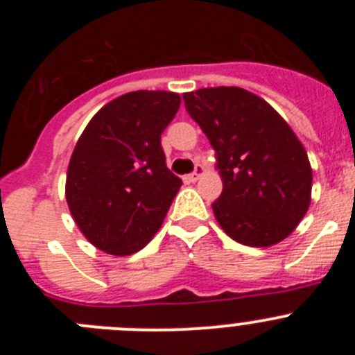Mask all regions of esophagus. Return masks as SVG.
Instances as JSON below:
<instances>
[{"instance_id": "1", "label": "esophagus", "mask_w": 355, "mask_h": 355, "mask_svg": "<svg viewBox=\"0 0 355 355\" xmlns=\"http://www.w3.org/2000/svg\"><path fill=\"white\" fill-rule=\"evenodd\" d=\"M202 174H205V167H202V165H196V172L188 174L187 178H184V181H187V183H196Z\"/></svg>"}]
</instances>
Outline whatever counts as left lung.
Masks as SVG:
<instances>
[{
  "instance_id": "left-lung-1",
  "label": "left lung",
  "mask_w": 355,
  "mask_h": 355,
  "mask_svg": "<svg viewBox=\"0 0 355 355\" xmlns=\"http://www.w3.org/2000/svg\"><path fill=\"white\" fill-rule=\"evenodd\" d=\"M184 108L205 131L220 168V197L211 205L229 236L268 247L293 231L311 202L307 153L265 99L238 87L199 89Z\"/></svg>"
}]
</instances>
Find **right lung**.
<instances>
[{
    "label": "right lung",
    "mask_w": 355,
    "mask_h": 355,
    "mask_svg": "<svg viewBox=\"0 0 355 355\" xmlns=\"http://www.w3.org/2000/svg\"><path fill=\"white\" fill-rule=\"evenodd\" d=\"M181 97L137 90L103 106L69 162L65 197L72 218L97 249L128 256L162 227L183 181L167 168L162 133Z\"/></svg>",
    "instance_id": "obj_1"
}]
</instances>
